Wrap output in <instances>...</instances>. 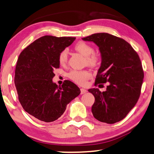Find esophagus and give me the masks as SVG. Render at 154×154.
Returning a JSON list of instances; mask_svg holds the SVG:
<instances>
[{"label":"esophagus","instance_id":"obj_1","mask_svg":"<svg viewBox=\"0 0 154 154\" xmlns=\"http://www.w3.org/2000/svg\"><path fill=\"white\" fill-rule=\"evenodd\" d=\"M80 90H81V94H82V95H83V94H85L87 92V90H86V89H85V88H81V89H80Z\"/></svg>","mask_w":154,"mask_h":154}]
</instances>
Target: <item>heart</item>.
Returning <instances> with one entry per match:
<instances>
[{"instance_id":"b5f03b06","label":"heart","mask_w":154,"mask_h":154,"mask_svg":"<svg viewBox=\"0 0 154 154\" xmlns=\"http://www.w3.org/2000/svg\"><path fill=\"white\" fill-rule=\"evenodd\" d=\"M75 50L86 57V63L88 66H94L97 65L99 58L97 54L93 53L94 49L91 45L84 42H79L75 45ZM67 61L68 51L66 50H63L59 54V62L61 66H63L67 63ZM68 77L75 83L79 85H84L86 83V80L91 77V75L87 71L72 70L68 74Z\"/></svg>"}]
</instances>
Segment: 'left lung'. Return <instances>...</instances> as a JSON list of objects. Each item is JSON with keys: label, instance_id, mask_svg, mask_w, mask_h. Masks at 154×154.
Masks as SVG:
<instances>
[{"label": "left lung", "instance_id": "1", "mask_svg": "<svg viewBox=\"0 0 154 154\" xmlns=\"http://www.w3.org/2000/svg\"><path fill=\"white\" fill-rule=\"evenodd\" d=\"M82 40L95 43L101 54L95 86L109 82L104 92L88 90L95 97L92 113L102 122H118L134 107L140 95L144 72L140 57L129 43L112 34L96 33Z\"/></svg>", "mask_w": 154, "mask_h": 154}]
</instances>
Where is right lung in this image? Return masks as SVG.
Wrapping results in <instances>:
<instances>
[{
  "mask_svg": "<svg viewBox=\"0 0 154 154\" xmlns=\"http://www.w3.org/2000/svg\"><path fill=\"white\" fill-rule=\"evenodd\" d=\"M75 37L43 36L21 52L15 70L18 100L27 113L45 122L62 116L67 104L79 95L76 84L66 80L58 86L52 82L59 68V56Z\"/></svg>",
  "mask_w": 154,
  "mask_h": 154,
  "instance_id": "1",
  "label": "right lung"
}]
</instances>
